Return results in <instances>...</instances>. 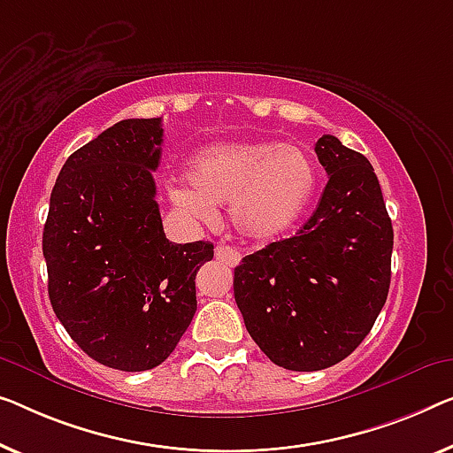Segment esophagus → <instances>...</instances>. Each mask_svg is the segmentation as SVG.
<instances>
[{"mask_svg":"<svg viewBox=\"0 0 453 453\" xmlns=\"http://www.w3.org/2000/svg\"><path fill=\"white\" fill-rule=\"evenodd\" d=\"M215 258H218L221 265H226V266H238L240 265V260H242V256H240V252H235V250H232L229 246H218L215 248Z\"/></svg>","mask_w":453,"mask_h":453,"instance_id":"34e87169","label":"esophagus"}]
</instances>
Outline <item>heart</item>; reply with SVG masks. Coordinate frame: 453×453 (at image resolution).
<instances>
[{
	"instance_id": "heart-1",
	"label": "heart",
	"mask_w": 453,
	"mask_h": 453,
	"mask_svg": "<svg viewBox=\"0 0 453 453\" xmlns=\"http://www.w3.org/2000/svg\"><path fill=\"white\" fill-rule=\"evenodd\" d=\"M188 187H174L173 203L199 219L229 205L234 227L250 240L288 232L311 203L317 174L305 150L276 142H226L201 150L187 168Z\"/></svg>"
}]
</instances>
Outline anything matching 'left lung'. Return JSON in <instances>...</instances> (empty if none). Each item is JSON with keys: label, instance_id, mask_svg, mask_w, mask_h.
<instances>
[{"label": "left lung", "instance_id": "1", "mask_svg": "<svg viewBox=\"0 0 453 453\" xmlns=\"http://www.w3.org/2000/svg\"><path fill=\"white\" fill-rule=\"evenodd\" d=\"M315 152L329 179L311 218L234 270L248 334L276 366L295 372L352 354L390 287L393 224L372 165L329 134Z\"/></svg>", "mask_w": 453, "mask_h": 453}]
</instances>
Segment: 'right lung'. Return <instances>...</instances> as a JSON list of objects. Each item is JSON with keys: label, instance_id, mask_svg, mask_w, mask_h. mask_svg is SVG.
Instances as JSON below:
<instances>
[{"label": "right lung", "instance_id": "1", "mask_svg": "<svg viewBox=\"0 0 453 453\" xmlns=\"http://www.w3.org/2000/svg\"><path fill=\"white\" fill-rule=\"evenodd\" d=\"M162 119H121L66 158L50 193L42 252L50 305L104 366L142 372L166 360L195 311L211 242L174 244L152 171Z\"/></svg>", "mask_w": 453, "mask_h": 453}]
</instances>
